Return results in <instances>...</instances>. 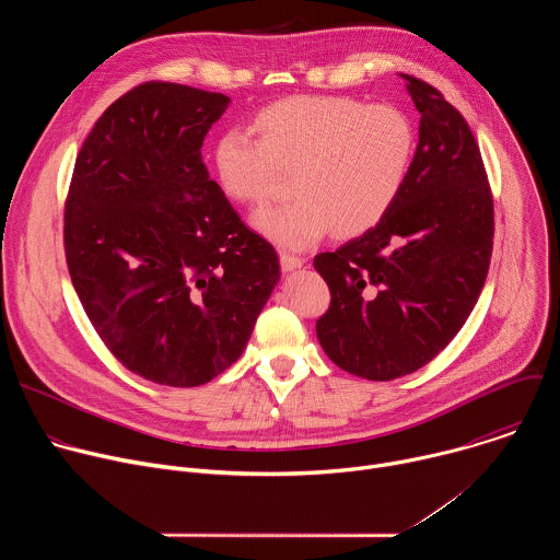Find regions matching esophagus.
Listing matches in <instances>:
<instances>
[{
	"mask_svg": "<svg viewBox=\"0 0 560 560\" xmlns=\"http://www.w3.org/2000/svg\"><path fill=\"white\" fill-rule=\"evenodd\" d=\"M303 264H305V259H301V257L281 255V270H283V272H294V270L303 268Z\"/></svg>",
	"mask_w": 560,
	"mask_h": 560,
	"instance_id": "obj_1",
	"label": "esophagus"
}]
</instances>
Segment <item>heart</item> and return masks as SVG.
Returning a JSON list of instances; mask_svg holds the SVG:
<instances>
[{
    "label": "heart",
    "instance_id": "heart-1",
    "mask_svg": "<svg viewBox=\"0 0 560 560\" xmlns=\"http://www.w3.org/2000/svg\"><path fill=\"white\" fill-rule=\"evenodd\" d=\"M250 128L257 138L232 126L214 139L212 173L228 199L264 203L290 171L294 197L255 214V228L285 250L314 246L330 228L354 236L376 225L417 148L401 108L350 97H290L259 110Z\"/></svg>",
    "mask_w": 560,
    "mask_h": 560
}]
</instances>
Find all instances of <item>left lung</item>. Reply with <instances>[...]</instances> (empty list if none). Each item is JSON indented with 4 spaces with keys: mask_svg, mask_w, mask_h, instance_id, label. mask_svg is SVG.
<instances>
[{
    "mask_svg": "<svg viewBox=\"0 0 560 560\" xmlns=\"http://www.w3.org/2000/svg\"><path fill=\"white\" fill-rule=\"evenodd\" d=\"M401 77L421 113L406 186L374 228L314 257L332 294L318 343L370 381L417 372L456 337L483 290L494 238L492 190L467 121L434 86Z\"/></svg>",
    "mask_w": 560,
    "mask_h": 560,
    "instance_id": "left-lung-1",
    "label": "left lung"
}]
</instances>
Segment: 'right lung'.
I'll use <instances>...</instances> for the list:
<instances>
[{"label": "right lung", "instance_id": "obj_1", "mask_svg": "<svg viewBox=\"0 0 560 560\" xmlns=\"http://www.w3.org/2000/svg\"><path fill=\"white\" fill-rule=\"evenodd\" d=\"M230 97L145 82L97 119L63 210L74 292L130 372L195 387L230 368L281 279L279 257L201 159Z\"/></svg>", "mask_w": 560, "mask_h": 560}]
</instances>
